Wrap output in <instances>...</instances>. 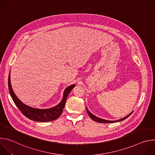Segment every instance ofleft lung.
Here are the masks:
<instances>
[{
	"mask_svg": "<svg viewBox=\"0 0 155 155\" xmlns=\"http://www.w3.org/2000/svg\"><path fill=\"white\" fill-rule=\"evenodd\" d=\"M86 110H87V114L89 115V116L91 117V118L93 120H94V121H96V122L102 123H115V122H118V121H123V120H125L126 118H127V117H129L132 114V112H131L129 115H127V116H126V117H124V118H122V119L118 120H116V121H108V120H104V119H102V118H98V117H97L94 116V115H93L91 112H90L89 110H87V107H86Z\"/></svg>",
	"mask_w": 155,
	"mask_h": 155,
	"instance_id": "8db88e82",
	"label": "left lung"
}]
</instances>
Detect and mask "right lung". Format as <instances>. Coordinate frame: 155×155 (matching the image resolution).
<instances>
[{
	"label": "right lung",
	"mask_w": 155,
	"mask_h": 155,
	"mask_svg": "<svg viewBox=\"0 0 155 155\" xmlns=\"http://www.w3.org/2000/svg\"><path fill=\"white\" fill-rule=\"evenodd\" d=\"M8 84L11 97L21 112L29 119L39 122H48L57 119L62 112L69 94L75 86V84H72L66 88L64 92V96L62 101L56 106L48 109H38L25 105L16 96L12 87L10 74L8 75Z\"/></svg>",
	"instance_id": "obj_1"
}]
</instances>
